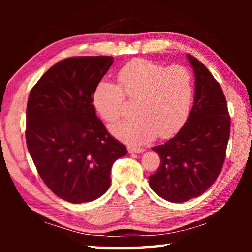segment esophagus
I'll use <instances>...</instances> for the list:
<instances>
[{"label": "esophagus", "instance_id": "1", "mask_svg": "<svg viewBox=\"0 0 252 252\" xmlns=\"http://www.w3.org/2000/svg\"><path fill=\"white\" fill-rule=\"evenodd\" d=\"M144 151L143 148H136V147H130L129 152L130 153H142Z\"/></svg>", "mask_w": 252, "mask_h": 252}]
</instances>
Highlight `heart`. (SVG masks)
Listing matches in <instances>:
<instances>
[{
	"label": "heart",
	"mask_w": 252,
	"mask_h": 252,
	"mask_svg": "<svg viewBox=\"0 0 252 252\" xmlns=\"http://www.w3.org/2000/svg\"><path fill=\"white\" fill-rule=\"evenodd\" d=\"M119 84L101 81L92 103L106 122L120 118L125 95L136 100L135 117L111 126V132L132 146L146 143L157 134L167 138L180 129L193 100V78L183 65L164 66L148 60L127 63L118 73Z\"/></svg>",
	"instance_id": "heart-1"
}]
</instances>
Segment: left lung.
Masks as SVG:
<instances>
[{
    "label": "left lung",
    "instance_id": "left-lung-1",
    "mask_svg": "<svg viewBox=\"0 0 252 252\" xmlns=\"http://www.w3.org/2000/svg\"><path fill=\"white\" fill-rule=\"evenodd\" d=\"M194 74V102L182 129L152 150L161 163L149 178L151 189L174 203L206 192L222 169L230 135L227 101L209 70L187 55Z\"/></svg>",
    "mask_w": 252,
    "mask_h": 252
}]
</instances>
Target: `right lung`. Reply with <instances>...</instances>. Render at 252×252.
Returning a JSON list of instances; mask_svg holds the SVG:
<instances>
[{
    "mask_svg": "<svg viewBox=\"0 0 252 252\" xmlns=\"http://www.w3.org/2000/svg\"><path fill=\"white\" fill-rule=\"evenodd\" d=\"M112 63V57L64 59L30 92L28 150L42 180L67 202H90L104 194L112 164L127 152L92 104L93 90Z\"/></svg>",
    "mask_w": 252,
    "mask_h": 252,
    "instance_id": "add662e5",
    "label": "right lung"
}]
</instances>
